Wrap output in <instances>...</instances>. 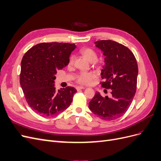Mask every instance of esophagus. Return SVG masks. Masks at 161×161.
Here are the masks:
<instances>
[{
    "instance_id": "obj_1",
    "label": "esophagus",
    "mask_w": 161,
    "mask_h": 161,
    "mask_svg": "<svg viewBox=\"0 0 161 161\" xmlns=\"http://www.w3.org/2000/svg\"><path fill=\"white\" fill-rule=\"evenodd\" d=\"M86 88V87L85 86H78L76 87V89L77 91H79V90H81V89H85Z\"/></svg>"
}]
</instances>
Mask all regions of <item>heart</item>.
I'll return each instance as SVG.
<instances>
[{
  "instance_id": "1",
  "label": "heart",
  "mask_w": 161,
  "mask_h": 161,
  "mask_svg": "<svg viewBox=\"0 0 161 161\" xmlns=\"http://www.w3.org/2000/svg\"><path fill=\"white\" fill-rule=\"evenodd\" d=\"M80 52L81 54L90 62H95L97 59V54L96 52L91 49V48H82L80 50ZM74 58H75L73 56H70L69 62V65L72 64L73 62H74ZM95 77L96 75L94 72H81L80 73L79 75L77 76L76 81L78 83L81 85H89L91 83L92 81L95 79Z\"/></svg>"
}]
</instances>
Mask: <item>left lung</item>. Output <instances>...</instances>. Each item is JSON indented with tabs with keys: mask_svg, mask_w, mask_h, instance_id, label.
Segmentation results:
<instances>
[{
	"mask_svg": "<svg viewBox=\"0 0 161 161\" xmlns=\"http://www.w3.org/2000/svg\"><path fill=\"white\" fill-rule=\"evenodd\" d=\"M95 43L105 57L101 73L103 82L101 84L103 88L111 89V97H103L97 92L89 107L102 119L114 120L127 111L134 99L138 74L137 62L129 48L121 43L112 40H100Z\"/></svg>",
	"mask_w": 161,
	"mask_h": 161,
	"instance_id": "8db88e82",
	"label": "left lung"
}]
</instances>
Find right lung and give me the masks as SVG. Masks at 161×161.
<instances>
[{
    "instance_id": "obj_1",
    "label": "right lung",
    "mask_w": 161,
    "mask_h": 161,
    "mask_svg": "<svg viewBox=\"0 0 161 161\" xmlns=\"http://www.w3.org/2000/svg\"><path fill=\"white\" fill-rule=\"evenodd\" d=\"M74 43H41L33 46L21 60L20 84L28 105L43 116H53L70 105L76 90L72 86L56 91L55 75L69 64Z\"/></svg>"
}]
</instances>
